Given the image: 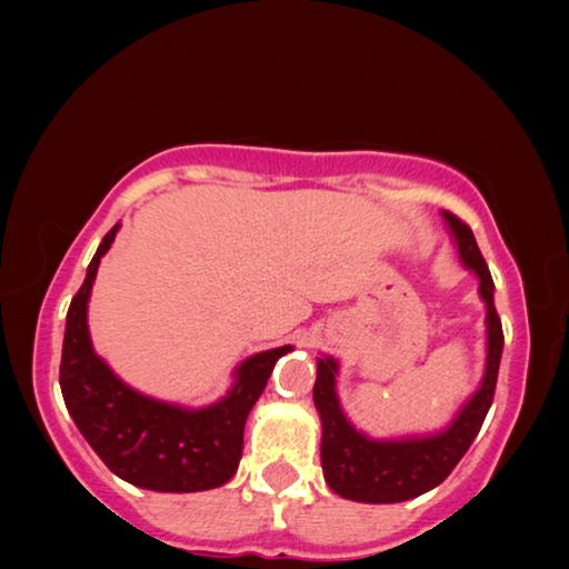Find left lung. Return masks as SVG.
I'll list each match as a JSON object with an SVG mask.
<instances>
[{
    "label": "left lung",
    "instance_id": "1",
    "mask_svg": "<svg viewBox=\"0 0 569 569\" xmlns=\"http://www.w3.org/2000/svg\"><path fill=\"white\" fill-rule=\"evenodd\" d=\"M445 218L457 238L459 256L479 276V293L487 303V373L479 391L471 397L457 421L447 431L427 439L407 441H373L359 435L339 407L333 389V359H319L313 383V401L321 413V467L323 477L336 495L353 502L391 505L407 502L441 485L459 459L467 455L471 441L479 435L489 407L495 401L499 359H502V321L495 308V281L485 263V256L471 228L455 213L445 210Z\"/></svg>",
    "mask_w": 569,
    "mask_h": 569
}]
</instances>
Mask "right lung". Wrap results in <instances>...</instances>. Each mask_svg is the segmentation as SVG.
<instances>
[{"label":"right lung","instance_id":"1","mask_svg":"<svg viewBox=\"0 0 569 569\" xmlns=\"http://www.w3.org/2000/svg\"><path fill=\"white\" fill-rule=\"evenodd\" d=\"M120 226L88 266V276L67 311L60 387L77 429L98 451L112 475L152 492H203L226 485L243 455L248 411L261 397L276 361L291 346L250 356L223 401L200 411L140 397L124 387L92 351L88 333V298L100 258L108 253Z\"/></svg>","mask_w":569,"mask_h":569}]
</instances>
